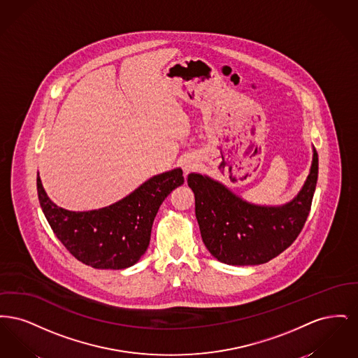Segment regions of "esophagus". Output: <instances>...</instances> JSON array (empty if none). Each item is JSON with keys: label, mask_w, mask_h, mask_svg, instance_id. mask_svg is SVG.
Here are the masks:
<instances>
[{"label": "esophagus", "mask_w": 358, "mask_h": 358, "mask_svg": "<svg viewBox=\"0 0 358 358\" xmlns=\"http://www.w3.org/2000/svg\"><path fill=\"white\" fill-rule=\"evenodd\" d=\"M193 166H194V165H192V164H187V165L184 166V169H185V171H190L193 169Z\"/></svg>", "instance_id": "esophagus-1"}]
</instances>
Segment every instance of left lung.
Returning <instances> with one entry per match:
<instances>
[{"mask_svg": "<svg viewBox=\"0 0 358 358\" xmlns=\"http://www.w3.org/2000/svg\"><path fill=\"white\" fill-rule=\"evenodd\" d=\"M318 178V154L299 194L282 206L250 204L220 182L190 173L196 219L208 251L231 266L263 264L282 254L298 238L311 209Z\"/></svg>", "mask_w": 358, "mask_h": 358, "instance_id": "1", "label": "left lung"}]
</instances>
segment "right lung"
Masks as SVG:
<instances>
[{
  "label": "right lung",
  "mask_w": 358,
  "mask_h": 358,
  "mask_svg": "<svg viewBox=\"0 0 358 358\" xmlns=\"http://www.w3.org/2000/svg\"><path fill=\"white\" fill-rule=\"evenodd\" d=\"M184 184L181 169L154 176L131 194L96 210L71 212L48 199L37 174V194L53 234L71 255L90 267H131L149 247L154 217L173 189Z\"/></svg>",
  "instance_id": "right-lung-1"
}]
</instances>
